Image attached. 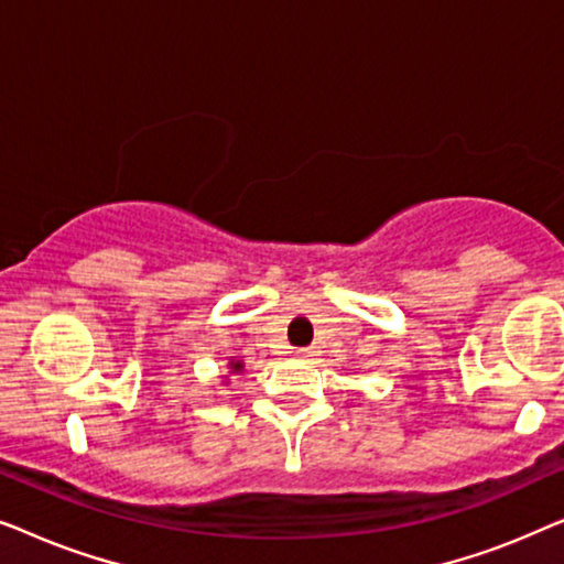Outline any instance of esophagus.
Masks as SVG:
<instances>
[{
  "mask_svg": "<svg viewBox=\"0 0 564 564\" xmlns=\"http://www.w3.org/2000/svg\"><path fill=\"white\" fill-rule=\"evenodd\" d=\"M295 354H297V357H300V359H305V361H307V359H311V357H315V351H313V349H297Z\"/></svg>",
  "mask_w": 564,
  "mask_h": 564,
  "instance_id": "1",
  "label": "esophagus"
}]
</instances>
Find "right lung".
Returning <instances> with one entry per match:
<instances>
[{"label": "right lung", "instance_id": "1", "mask_svg": "<svg viewBox=\"0 0 564 564\" xmlns=\"http://www.w3.org/2000/svg\"><path fill=\"white\" fill-rule=\"evenodd\" d=\"M243 369H246V365H243L241 359H230L228 361V375H223V384H228V377L230 375H241Z\"/></svg>", "mask_w": 564, "mask_h": 564}]
</instances>
